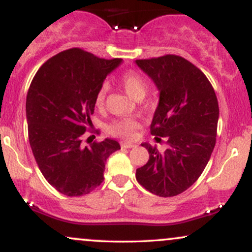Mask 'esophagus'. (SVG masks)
Listing matches in <instances>:
<instances>
[{
	"instance_id": "34e87169",
	"label": "esophagus",
	"mask_w": 252,
	"mask_h": 252,
	"mask_svg": "<svg viewBox=\"0 0 252 252\" xmlns=\"http://www.w3.org/2000/svg\"><path fill=\"white\" fill-rule=\"evenodd\" d=\"M121 147H122V148L129 149V148H134V147H136V144L130 143V142H121Z\"/></svg>"
}]
</instances>
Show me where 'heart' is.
I'll return each instance as SVG.
<instances>
[{
  "mask_svg": "<svg viewBox=\"0 0 252 252\" xmlns=\"http://www.w3.org/2000/svg\"><path fill=\"white\" fill-rule=\"evenodd\" d=\"M120 85L126 91V94L134 100L143 99L147 94V82L138 73L135 72H126L120 77ZM106 96V88L102 86L96 94V105L98 108L104 105ZM138 123L134 118H123L112 122L109 126V132L115 136H120L123 138H130L137 129Z\"/></svg>",
  "mask_w": 252,
  "mask_h": 252,
  "instance_id": "1",
  "label": "heart"
}]
</instances>
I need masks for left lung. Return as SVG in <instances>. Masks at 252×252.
<instances>
[{
  "instance_id": "obj_1",
  "label": "left lung",
  "mask_w": 252,
  "mask_h": 252,
  "mask_svg": "<svg viewBox=\"0 0 252 252\" xmlns=\"http://www.w3.org/2000/svg\"><path fill=\"white\" fill-rule=\"evenodd\" d=\"M136 65L158 90V104L150 130L168 149L142 143L148 162L136 169V179L158 196H174L189 189L201 175L216 144L219 106L206 76L182 57L163 56L136 60Z\"/></svg>"
}]
</instances>
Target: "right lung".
I'll use <instances>...</instances> for the list:
<instances>
[{"label":"right lung","mask_w":252,"mask_h":252,"mask_svg":"<svg viewBox=\"0 0 252 252\" xmlns=\"http://www.w3.org/2000/svg\"><path fill=\"white\" fill-rule=\"evenodd\" d=\"M122 59H100L71 48L48 59L34 76L26 100L28 137L42 175L67 196L88 194L104 180L106 158L120 143L83 144L92 126L96 94Z\"/></svg>","instance_id":"1"}]
</instances>
